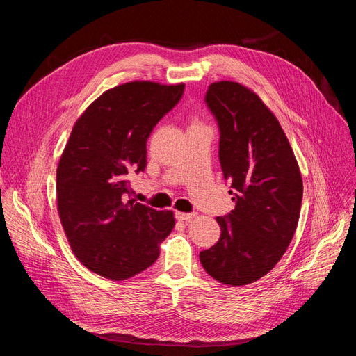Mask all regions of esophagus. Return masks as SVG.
<instances>
[{
    "label": "esophagus",
    "mask_w": 356,
    "mask_h": 356,
    "mask_svg": "<svg viewBox=\"0 0 356 356\" xmlns=\"http://www.w3.org/2000/svg\"><path fill=\"white\" fill-rule=\"evenodd\" d=\"M175 217H177V220H179V221H190V220H193V218L196 217V213H195V212H191V213L175 212Z\"/></svg>",
    "instance_id": "34e87169"
}]
</instances>
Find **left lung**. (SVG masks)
Instances as JSON below:
<instances>
[{
    "mask_svg": "<svg viewBox=\"0 0 356 356\" xmlns=\"http://www.w3.org/2000/svg\"><path fill=\"white\" fill-rule=\"evenodd\" d=\"M220 129V163L234 209L217 217L218 242L200 263L218 282L241 286L267 275L296 233L303 181L285 132L258 95L234 81L204 96Z\"/></svg>",
    "mask_w": 356,
    "mask_h": 356,
    "instance_id": "left-lung-1",
    "label": "left lung"
}]
</instances>
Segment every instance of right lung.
Wrapping results in <instances>:
<instances>
[{
	"instance_id": "1",
	"label": "right lung",
	"mask_w": 356,
	"mask_h": 356,
	"mask_svg": "<svg viewBox=\"0 0 356 356\" xmlns=\"http://www.w3.org/2000/svg\"><path fill=\"white\" fill-rule=\"evenodd\" d=\"M184 84L131 81L104 92L77 122L56 170L58 211L71 250L89 270L123 281L152 266L174 212L131 197L147 166V139Z\"/></svg>"
}]
</instances>
